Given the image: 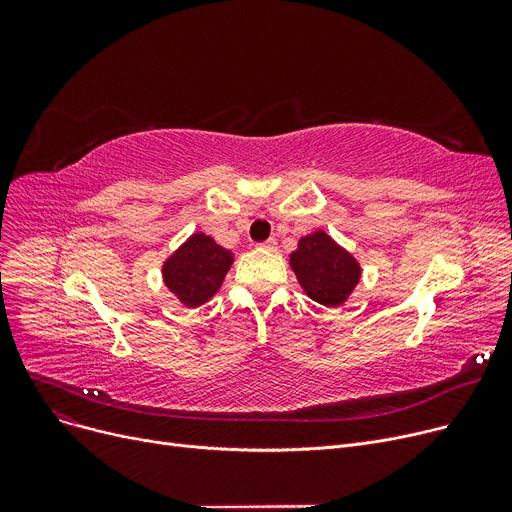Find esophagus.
<instances>
[{
	"label": "esophagus",
	"instance_id": "1",
	"mask_svg": "<svg viewBox=\"0 0 512 512\" xmlns=\"http://www.w3.org/2000/svg\"><path fill=\"white\" fill-rule=\"evenodd\" d=\"M257 247H259V249H267V251H274V249L278 247V242H276V238H267L265 242H259Z\"/></svg>",
	"mask_w": 512,
	"mask_h": 512
}]
</instances>
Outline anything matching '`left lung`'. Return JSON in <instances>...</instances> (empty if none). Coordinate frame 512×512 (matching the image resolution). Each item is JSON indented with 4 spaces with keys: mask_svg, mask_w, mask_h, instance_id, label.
Masks as SVG:
<instances>
[{
    "mask_svg": "<svg viewBox=\"0 0 512 512\" xmlns=\"http://www.w3.org/2000/svg\"><path fill=\"white\" fill-rule=\"evenodd\" d=\"M290 267L307 297L326 307L342 305L361 278L359 261L324 230L299 240L297 251L290 253Z\"/></svg>",
    "mask_w": 512,
    "mask_h": 512,
    "instance_id": "obj_1",
    "label": "left lung"
}]
</instances>
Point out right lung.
Segmentation results:
<instances>
[{
	"mask_svg": "<svg viewBox=\"0 0 512 512\" xmlns=\"http://www.w3.org/2000/svg\"><path fill=\"white\" fill-rule=\"evenodd\" d=\"M234 255L211 236L197 232L161 267L164 282L184 307H199L220 290Z\"/></svg>",
	"mask_w": 512,
	"mask_h": 512,
	"instance_id": "obj_1",
	"label": "right lung"
}]
</instances>
